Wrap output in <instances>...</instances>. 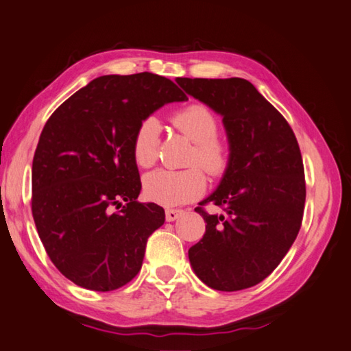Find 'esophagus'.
I'll list each match as a JSON object with an SVG mask.
<instances>
[{"label": "esophagus", "instance_id": "obj_1", "mask_svg": "<svg viewBox=\"0 0 351 351\" xmlns=\"http://www.w3.org/2000/svg\"><path fill=\"white\" fill-rule=\"evenodd\" d=\"M182 215V210H175V208H167L165 210V219L169 222L176 221Z\"/></svg>", "mask_w": 351, "mask_h": 351}]
</instances>
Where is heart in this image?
I'll return each instance as SVG.
<instances>
[{
    "label": "heart",
    "mask_w": 351,
    "mask_h": 351,
    "mask_svg": "<svg viewBox=\"0 0 351 351\" xmlns=\"http://www.w3.org/2000/svg\"><path fill=\"white\" fill-rule=\"evenodd\" d=\"M173 124L184 136L195 143L190 165H201L207 173L219 176L228 167V145L218 136V119L208 107L190 104L173 114ZM161 125L156 118L144 119L138 125L132 143V155L143 169L156 162ZM206 175L199 167L186 170L159 169L144 178V195L161 206L173 207L196 199L206 190Z\"/></svg>",
    "instance_id": "b5f03b06"
}]
</instances>
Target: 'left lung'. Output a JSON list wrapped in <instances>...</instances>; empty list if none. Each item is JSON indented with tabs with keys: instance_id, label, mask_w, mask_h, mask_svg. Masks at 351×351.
<instances>
[{
	"instance_id": "left-lung-1",
	"label": "left lung",
	"mask_w": 351,
	"mask_h": 351,
	"mask_svg": "<svg viewBox=\"0 0 351 351\" xmlns=\"http://www.w3.org/2000/svg\"><path fill=\"white\" fill-rule=\"evenodd\" d=\"M184 92L222 117L230 161L219 186L195 208L206 234L190 247L195 275L210 289L237 291L259 284L281 263L301 228L305 180L291 127L242 78H178Z\"/></svg>"
}]
</instances>
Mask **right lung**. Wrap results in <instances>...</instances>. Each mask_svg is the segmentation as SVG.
Masks as SVG:
<instances>
[{
  "mask_svg": "<svg viewBox=\"0 0 351 351\" xmlns=\"http://www.w3.org/2000/svg\"><path fill=\"white\" fill-rule=\"evenodd\" d=\"M186 99L155 73L104 75L44 125L32 164V215L50 261L76 285L112 291L141 270L145 244L165 213L136 201L133 136L164 104Z\"/></svg>",
  "mask_w": 351,
  "mask_h": 351,
  "instance_id": "obj_1",
  "label": "right lung"
}]
</instances>
